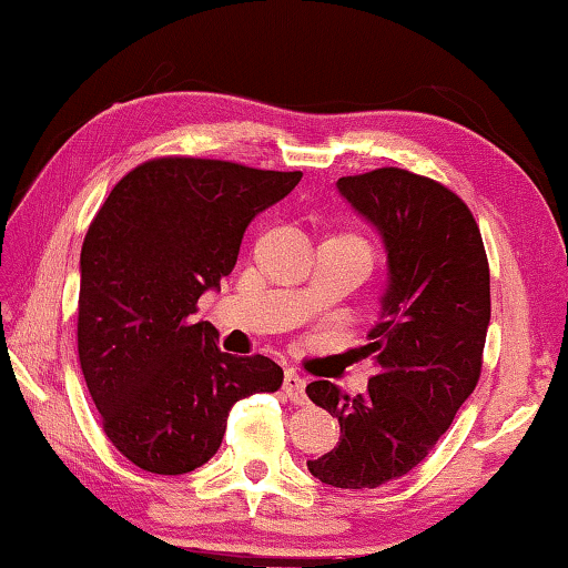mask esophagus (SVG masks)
I'll list each match as a JSON object with an SVG mask.
<instances>
[{
    "mask_svg": "<svg viewBox=\"0 0 568 568\" xmlns=\"http://www.w3.org/2000/svg\"><path fill=\"white\" fill-rule=\"evenodd\" d=\"M283 392L291 402L305 404V376H301L295 368H287L283 376Z\"/></svg>",
    "mask_w": 568,
    "mask_h": 568,
    "instance_id": "obj_1",
    "label": "esophagus"
}]
</instances>
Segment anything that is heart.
<instances>
[{
  "instance_id": "1",
  "label": "heart",
  "mask_w": 568,
  "mask_h": 568,
  "mask_svg": "<svg viewBox=\"0 0 568 568\" xmlns=\"http://www.w3.org/2000/svg\"><path fill=\"white\" fill-rule=\"evenodd\" d=\"M338 237H344V240H348V242H354V245H358V247L368 252V245H366V242H364L362 237H356V235H338ZM368 257H372V252H368Z\"/></svg>"
}]
</instances>
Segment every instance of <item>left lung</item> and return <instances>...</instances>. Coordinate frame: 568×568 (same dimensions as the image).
Listing matches in <instances>:
<instances>
[{"label":"left lung","instance_id":"1","mask_svg":"<svg viewBox=\"0 0 568 568\" xmlns=\"http://www.w3.org/2000/svg\"><path fill=\"white\" fill-rule=\"evenodd\" d=\"M338 192L379 230L389 285L362 348L374 364L366 394L305 386L341 425L338 445L308 470L333 488L362 490L425 460L473 394L490 323V267L473 212L435 179L384 166L341 176Z\"/></svg>","mask_w":568,"mask_h":568}]
</instances>
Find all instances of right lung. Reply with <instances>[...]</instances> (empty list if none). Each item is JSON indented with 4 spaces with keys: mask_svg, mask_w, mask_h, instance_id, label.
<instances>
[{
    "mask_svg": "<svg viewBox=\"0 0 568 568\" xmlns=\"http://www.w3.org/2000/svg\"><path fill=\"white\" fill-rule=\"evenodd\" d=\"M301 171L161 156L129 171L80 250L78 356L103 432L146 473L184 475L217 453L232 404L277 392L267 356H232L196 301L237 263L247 224Z\"/></svg>",
    "mask_w": 568,
    "mask_h": 568,
    "instance_id": "1",
    "label": "right lung"
}]
</instances>
